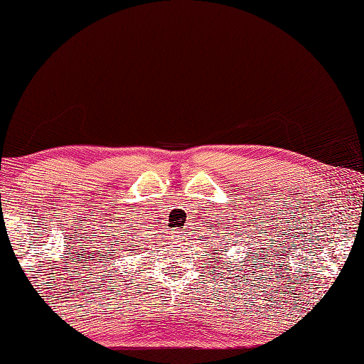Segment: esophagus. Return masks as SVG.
<instances>
[{
	"mask_svg": "<svg viewBox=\"0 0 364 364\" xmlns=\"http://www.w3.org/2000/svg\"><path fill=\"white\" fill-rule=\"evenodd\" d=\"M175 237H178V235H175Z\"/></svg>",
	"mask_w": 364,
	"mask_h": 364,
	"instance_id": "1",
	"label": "esophagus"
}]
</instances>
